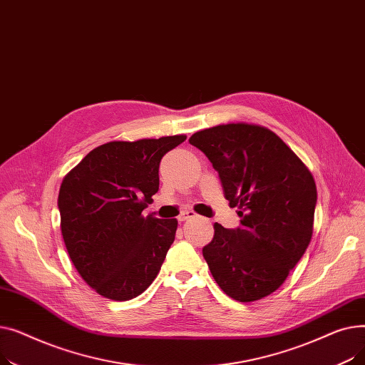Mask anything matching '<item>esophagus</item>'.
I'll list each match as a JSON object with an SVG mask.
<instances>
[{"mask_svg": "<svg viewBox=\"0 0 365 365\" xmlns=\"http://www.w3.org/2000/svg\"><path fill=\"white\" fill-rule=\"evenodd\" d=\"M195 216H197V213L194 212V210H185V212L179 216V222H185V220L192 219V217H195Z\"/></svg>", "mask_w": 365, "mask_h": 365, "instance_id": "1", "label": "esophagus"}]
</instances>
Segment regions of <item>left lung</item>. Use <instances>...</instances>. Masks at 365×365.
Returning a JSON list of instances; mask_svg holds the SVG:
<instances>
[{
	"instance_id": "left-lung-1",
	"label": "left lung",
	"mask_w": 365,
	"mask_h": 365,
	"mask_svg": "<svg viewBox=\"0 0 365 365\" xmlns=\"http://www.w3.org/2000/svg\"><path fill=\"white\" fill-rule=\"evenodd\" d=\"M219 173L241 226L215 223L202 256L220 289L238 302L272 294L304 255L314 232L312 173L274 131L231 123L189 138Z\"/></svg>"
}]
</instances>
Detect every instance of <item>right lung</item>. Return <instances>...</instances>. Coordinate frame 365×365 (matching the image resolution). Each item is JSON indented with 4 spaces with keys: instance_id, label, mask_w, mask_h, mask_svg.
Listing matches in <instances>:
<instances>
[{
    "instance_id": "add662e5",
    "label": "right lung",
    "mask_w": 365,
    "mask_h": 365,
    "mask_svg": "<svg viewBox=\"0 0 365 365\" xmlns=\"http://www.w3.org/2000/svg\"><path fill=\"white\" fill-rule=\"evenodd\" d=\"M185 134L94 148L63 178L61 229L81 278L101 296L130 300L157 278L178 220L143 216L158 192L160 161Z\"/></svg>"
}]
</instances>
